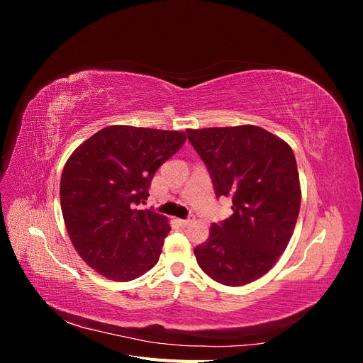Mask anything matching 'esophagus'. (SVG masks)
<instances>
[{"mask_svg": "<svg viewBox=\"0 0 363 363\" xmlns=\"http://www.w3.org/2000/svg\"><path fill=\"white\" fill-rule=\"evenodd\" d=\"M192 221H194V216L192 218H186V219H179L180 225H189Z\"/></svg>", "mask_w": 363, "mask_h": 363, "instance_id": "esophagus-1", "label": "esophagus"}]
</instances>
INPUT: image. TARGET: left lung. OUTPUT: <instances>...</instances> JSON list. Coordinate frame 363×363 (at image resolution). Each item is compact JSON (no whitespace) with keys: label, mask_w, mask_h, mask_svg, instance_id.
Segmentation results:
<instances>
[{"label":"left lung","mask_w":363,"mask_h":363,"mask_svg":"<svg viewBox=\"0 0 363 363\" xmlns=\"http://www.w3.org/2000/svg\"><path fill=\"white\" fill-rule=\"evenodd\" d=\"M206 163L216 196L232 199V216L213 223L194 250L200 268L225 286L267 274L288 247L300 213L296 160L280 138L256 125L186 130Z\"/></svg>","instance_id":"left-lung-1"}]
</instances>
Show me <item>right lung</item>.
Wrapping results in <instances>:
<instances>
[{"label": "right lung", "instance_id": "1", "mask_svg": "<svg viewBox=\"0 0 363 363\" xmlns=\"http://www.w3.org/2000/svg\"><path fill=\"white\" fill-rule=\"evenodd\" d=\"M186 140L183 131L111 125L77 148L60 179V204L80 257L101 276L130 281L156 265L168 219L139 211L163 162Z\"/></svg>", "mask_w": 363, "mask_h": 363}]
</instances>
